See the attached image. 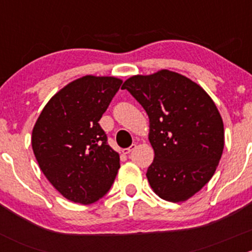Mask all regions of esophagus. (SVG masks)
Listing matches in <instances>:
<instances>
[{"label":"esophagus","mask_w":252,"mask_h":252,"mask_svg":"<svg viewBox=\"0 0 252 252\" xmlns=\"http://www.w3.org/2000/svg\"><path fill=\"white\" fill-rule=\"evenodd\" d=\"M134 149H136V144H133V145H131L130 147H128V149H124V150H122V152H123L124 155H128V154H130V152L133 151Z\"/></svg>","instance_id":"1"}]
</instances>
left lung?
Listing matches in <instances>:
<instances>
[{
    "instance_id": "1",
    "label": "left lung",
    "mask_w": 252,
    "mask_h": 252,
    "mask_svg": "<svg viewBox=\"0 0 252 252\" xmlns=\"http://www.w3.org/2000/svg\"><path fill=\"white\" fill-rule=\"evenodd\" d=\"M122 89L149 116L150 185L166 201H185L207 184L222 156L224 128L215 102L196 83L167 69L129 78Z\"/></svg>"
}]
</instances>
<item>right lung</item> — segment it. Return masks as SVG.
I'll use <instances>...</instances> for the list:
<instances>
[{"mask_svg": "<svg viewBox=\"0 0 252 252\" xmlns=\"http://www.w3.org/2000/svg\"><path fill=\"white\" fill-rule=\"evenodd\" d=\"M121 85L113 77L77 79L48 101L35 123L32 145L40 169L70 201L96 202L116 179L119 155L98 121Z\"/></svg>", "mask_w": 252, "mask_h": 252, "instance_id": "1", "label": "right lung"}]
</instances>
